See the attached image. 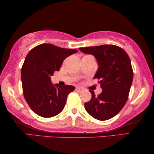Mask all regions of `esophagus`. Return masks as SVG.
I'll return each instance as SVG.
<instances>
[{"mask_svg": "<svg viewBox=\"0 0 154 154\" xmlns=\"http://www.w3.org/2000/svg\"><path fill=\"white\" fill-rule=\"evenodd\" d=\"M76 90H77L78 92H82L83 90V88H76Z\"/></svg>", "mask_w": 154, "mask_h": 154, "instance_id": "obj_1", "label": "esophagus"}]
</instances>
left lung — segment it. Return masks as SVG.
<instances>
[{"mask_svg":"<svg viewBox=\"0 0 154 154\" xmlns=\"http://www.w3.org/2000/svg\"><path fill=\"white\" fill-rule=\"evenodd\" d=\"M85 54L95 57L99 65L94 79H97L102 89L95 96L90 90L92 98L85 103L89 114L99 121H106L118 114L128 99L132 80L131 62L126 52L114 45L80 48Z\"/></svg>","mask_w":154,"mask_h":154,"instance_id":"8db88e82","label":"left lung"}]
</instances>
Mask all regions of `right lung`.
<instances>
[{
  "mask_svg": "<svg viewBox=\"0 0 154 154\" xmlns=\"http://www.w3.org/2000/svg\"><path fill=\"white\" fill-rule=\"evenodd\" d=\"M76 52L44 43L33 48L26 55L21 71L23 93L31 110L40 116L59 114L64 108L68 94L75 90L72 85H53L50 76L60 71L67 57Z\"/></svg>",
  "mask_w": 154,
  "mask_h": 154,
  "instance_id": "1",
  "label": "right lung"
}]
</instances>
